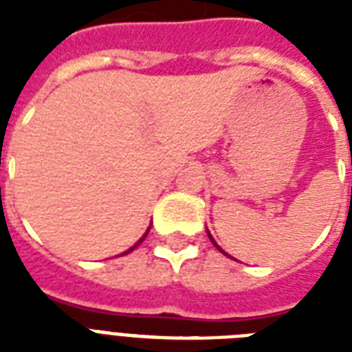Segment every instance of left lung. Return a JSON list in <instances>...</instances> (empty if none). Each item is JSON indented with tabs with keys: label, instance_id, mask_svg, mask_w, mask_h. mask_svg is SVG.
Segmentation results:
<instances>
[{
	"label": "left lung",
	"instance_id": "left-lung-1",
	"mask_svg": "<svg viewBox=\"0 0 352 352\" xmlns=\"http://www.w3.org/2000/svg\"><path fill=\"white\" fill-rule=\"evenodd\" d=\"M206 234H208L210 241H212V243H214V246H215V248H217V250H219V252H223V254H225V256H228V254H226V252L223 250V248H221V246L217 245V243H215V239H214V237H212V234H210V230H208V228H206ZM230 257H232V256H230Z\"/></svg>",
	"mask_w": 352,
	"mask_h": 352
}]
</instances>
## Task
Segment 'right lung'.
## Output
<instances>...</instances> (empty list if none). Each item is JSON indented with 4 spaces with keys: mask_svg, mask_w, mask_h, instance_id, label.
Masks as SVG:
<instances>
[{
    "mask_svg": "<svg viewBox=\"0 0 352 352\" xmlns=\"http://www.w3.org/2000/svg\"><path fill=\"white\" fill-rule=\"evenodd\" d=\"M149 228H151V226H148V230L144 232V235H142V237H140V239H138V241H137V243H135V245H133V246H131V248H127V250H126V252H122L120 256H126V254H129V252H133V250H135V248H137V246H138V245H140V243H142V241H144V239H146V235H148Z\"/></svg>",
    "mask_w": 352,
    "mask_h": 352,
    "instance_id": "add662e5",
    "label": "right lung"
}]
</instances>
